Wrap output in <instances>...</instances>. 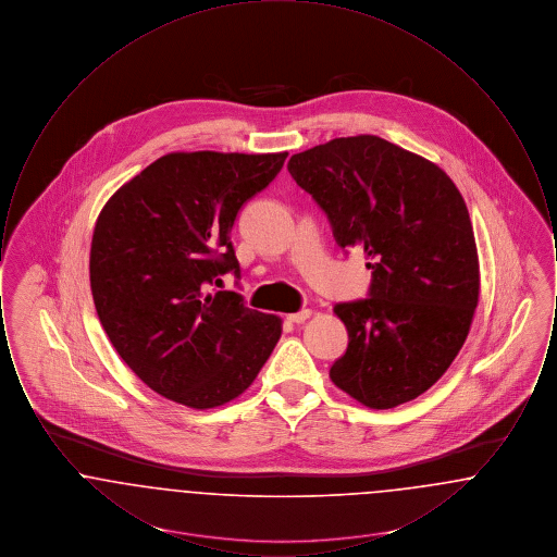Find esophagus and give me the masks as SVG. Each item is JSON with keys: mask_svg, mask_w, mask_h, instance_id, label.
Returning <instances> with one entry per match:
<instances>
[{"mask_svg": "<svg viewBox=\"0 0 557 557\" xmlns=\"http://www.w3.org/2000/svg\"><path fill=\"white\" fill-rule=\"evenodd\" d=\"M309 318H311V309H302V311H298V313L288 315V321H290V323H305Z\"/></svg>", "mask_w": 557, "mask_h": 557, "instance_id": "obj_1", "label": "esophagus"}]
</instances>
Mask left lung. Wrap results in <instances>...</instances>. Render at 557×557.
<instances>
[{
  "instance_id": "obj_1",
  "label": "left lung",
  "mask_w": 557,
  "mask_h": 557,
  "mask_svg": "<svg viewBox=\"0 0 557 557\" xmlns=\"http://www.w3.org/2000/svg\"><path fill=\"white\" fill-rule=\"evenodd\" d=\"M288 171L338 246L371 261L368 298L334 307L348 346L332 382L371 409L420 397L449 370L478 305L476 239L459 189L377 135L336 137L294 154Z\"/></svg>"
}]
</instances>
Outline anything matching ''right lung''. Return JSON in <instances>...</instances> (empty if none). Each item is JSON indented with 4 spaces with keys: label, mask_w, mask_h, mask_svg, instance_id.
<instances>
[{
    "label": "right lung",
    "mask_w": 557,
    "mask_h": 557,
    "mask_svg": "<svg viewBox=\"0 0 557 557\" xmlns=\"http://www.w3.org/2000/svg\"><path fill=\"white\" fill-rule=\"evenodd\" d=\"M288 152H173L127 182L100 212L89 282L108 338L162 397L211 409L239 397L282 336V319L209 292L239 263V209L282 171Z\"/></svg>",
    "instance_id": "add662e5"
}]
</instances>
